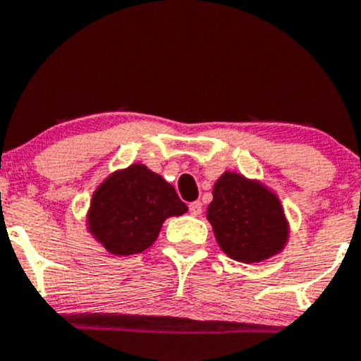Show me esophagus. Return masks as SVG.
<instances>
[{
    "instance_id": "34e87169",
    "label": "esophagus",
    "mask_w": 361,
    "mask_h": 361,
    "mask_svg": "<svg viewBox=\"0 0 361 361\" xmlns=\"http://www.w3.org/2000/svg\"><path fill=\"white\" fill-rule=\"evenodd\" d=\"M188 212H190L194 217L201 215V212H203V204H201V201H194V203L188 204Z\"/></svg>"
}]
</instances>
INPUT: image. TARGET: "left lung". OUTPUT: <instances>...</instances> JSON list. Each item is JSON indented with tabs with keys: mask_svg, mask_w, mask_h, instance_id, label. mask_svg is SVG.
Instances as JSON below:
<instances>
[{
	"mask_svg": "<svg viewBox=\"0 0 361 361\" xmlns=\"http://www.w3.org/2000/svg\"><path fill=\"white\" fill-rule=\"evenodd\" d=\"M212 194L207 217L228 257L255 264L281 251L288 226L281 203L271 190L242 174L224 173Z\"/></svg>",
	"mask_w": 361,
	"mask_h": 361,
	"instance_id": "obj_1",
	"label": "left lung"
}]
</instances>
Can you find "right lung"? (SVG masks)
Wrapping results in <instances>:
<instances>
[{
  "label": "right lung",
  "mask_w": 361,
  "mask_h": 361,
  "mask_svg": "<svg viewBox=\"0 0 361 361\" xmlns=\"http://www.w3.org/2000/svg\"><path fill=\"white\" fill-rule=\"evenodd\" d=\"M187 204L160 174L133 164L109 176L94 192L89 230L104 249L128 257L157 240L167 217L183 215Z\"/></svg>",
  "instance_id": "right-lung-1"
}]
</instances>
